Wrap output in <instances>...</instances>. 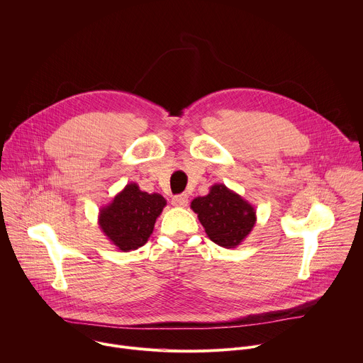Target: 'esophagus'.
I'll return each mask as SVG.
<instances>
[{
    "instance_id": "esophagus-1",
    "label": "esophagus",
    "mask_w": 363,
    "mask_h": 363,
    "mask_svg": "<svg viewBox=\"0 0 363 363\" xmlns=\"http://www.w3.org/2000/svg\"><path fill=\"white\" fill-rule=\"evenodd\" d=\"M172 205L179 206V208H184V206L188 205V195H186V194L175 195V196L172 198Z\"/></svg>"
}]
</instances>
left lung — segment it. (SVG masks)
<instances>
[{
    "label": "left lung",
    "instance_id": "left-lung-1",
    "mask_svg": "<svg viewBox=\"0 0 363 363\" xmlns=\"http://www.w3.org/2000/svg\"><path fill=\"white\" fill-rule=\"evenodd\" d=\"M191 210L208 238L224 248L240 245L257 221L254 206L224 184H214L205 196L194 198Z\"/></svg>",
    "mask_w": 363,
    "mask_h": 363
}]
</instances>
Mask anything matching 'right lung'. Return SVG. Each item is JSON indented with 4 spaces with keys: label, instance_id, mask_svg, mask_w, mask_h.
<instances>
[{
    "label": "right lung",
    "instance_id": "add662e5",
    "mask_svg": "<svg viewBox=\"0 0 363 363\" xmlns=\"http://www.w3.org/2000/svg\"><path fill=\"white\" fill-rule=\"evenodd\" d=\"M165 205L167 199L161 194H147L130 182L100 208V230L118 250H138L147 242Z\"/></svg>",
    "mask_w": 363,
    "mask_h": 363
}]
</instances>
